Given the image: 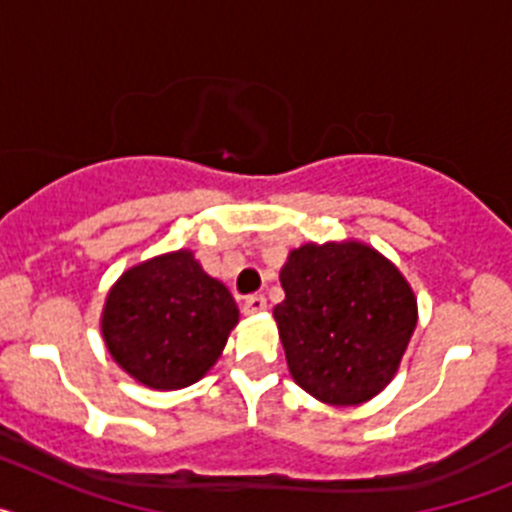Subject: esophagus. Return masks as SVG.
Returning <instances> with one entry per match:
<instances>
[{
  "label": "esophagus",
  "mask_w": 512,
  "mask_h": 512,
  "mask_svg": "<svg viewBox=\"0 0 512 512\" xmlns=\"http://www.w3.org/2000/svg\"><path fill=\"white\" fill-rule=\"evenodd\" d=\"M264 310H266L264 295H251L243 300V312H246V315H259V312Z\"/></svg>",
  "instance_id": "obj_1"
}]
</instances>
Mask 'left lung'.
<instances>
[{
	"instance_id": "obj_1",
	"label": "left lung",
	"mask_w": 512,
	"mask_h": 512,
	"mask_svg": "<svg viewBox=\"0 0 512 512\" xmlns=\"http://www.w3.org/2000/svg\"><path fill=\"white\" fill-rule=\"evenodd\" d=\"M274 307L289 374L325 405H361L392 382L418 325L402 271L361 241L289 251Z\"/></svg>"
}]
</instances>
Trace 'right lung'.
<instances>
[{
  "label": "right lung",
  "instance_id": "right-lung-1",
  "mask_svg": "<svg viewBox=\"0 0 512 512\" xmlns=\"http://www.w3.org/2000/svg\"><path fill=\"white\" fill-rule=\"evenodd\" d=\"M99 325L122 372L151 390H182L220 359L238 325V305L182 248L122 271L107 292Z\"/></svg>",
  "mask_w": 512,
  "mask_h": 512
}]
</instances>
